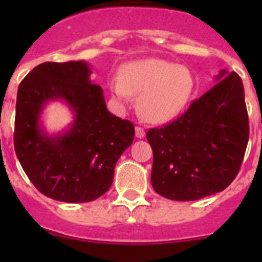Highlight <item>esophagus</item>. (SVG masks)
<instances>
[{"label": "esophagus", "mask_w": 262, "mask_h": 262, "mask_svg": "<svg viewBox=\"0 0 262 262\" xmlns=\"http://www.w3.org/2000/svg\"><path fill=\"white\" fill-rule=\"evenodd\" d=\"M144 136H146V132H144V129L142 128V126H136V137H137V138H144Z\"/></svg>", "instance_id": "esophagus-1"}]
</instances>
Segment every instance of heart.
<instances>
[{"instance_id":"heart-1","label":"heart","mask_w":262,"mask_h":262,"mask_svg":"<svg viewBox=\"0 0 262 262\" xmlns=\"http://www.w3.org/2000/svg\"><path fill=\"white\" fill-rule=\"evenodd\" d=\"M194 87V76L186 66L153 57L125 63L119 77L109 81L113 96L123 104L139 94L138 110L149 123H162L179 114Z\"/></svg>"}]
</instances>
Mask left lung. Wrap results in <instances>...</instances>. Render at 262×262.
I'll return each instance as SVG.
<instances>
[{
    "label": "left lung",
    "mask_w": 262,
    "mask_h": 262,
    "mask_svg": "<svg viewBox=\"0 0 262 262\" xmlns=\"http://www.w3.org/2000/svg\"><path fill=\"white\" fill-rule=\"evenodd\" d=\"M176 120L147 132L150 182L163 198L202 199L223 191L238 173L250 134L244 83L226 70Z\"/></svg>",
    "instance_id": "left-lung-1"
}]
</instances>
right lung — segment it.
<instances>
[{
  "label": "right lung",
  "instance_id": "1",
  "mask_svg": "<svg viewBox=\"0 0 262 262\" xmlns=\"http://www.w3.org/2000/svg\"><path fill=\"white\" fill-rule=\"evenodd\" d=\"M91 73L83 60L46 62L17 90L15 152L34 186L58 202L87 203L104 195L136 133L132 121L107 110L102 89L90 80ZM54 99L69 105L74 121L66 132L49 136L40 116Z\"/></svg>",
  "mask_w": 262,
  "mask_h": 262
}]
</instances>
